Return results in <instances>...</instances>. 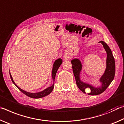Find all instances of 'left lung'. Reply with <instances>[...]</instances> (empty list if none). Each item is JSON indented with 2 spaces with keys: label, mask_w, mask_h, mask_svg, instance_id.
<instances>
[{
  "label": "left lung",
  "mask_w": 124,
  "mask_h": 124,
  "mask_svg": "<svg viewBox=\"0 0 124 124\" xmlns=\"http://www.w3.org/2000/svg\"><path fill=\"white\" fill-rule=\"evenodd\" d=\"M99 43H101L105 51L107 52V57L106 61V69L105 70L104 74L100 78V82L102 83V85L99 87H94L90 84H86L81 81L80 78V75L81 70H82V64L81 61L78 59H74L71 60V64L72 65V70L74 72L75 78L77 86L78 88L84 93L85 92V90L87 88H90L91 92L88 93L90 95H98L103 93L106 90L109 85L112 82L114 78L115 73V64L114 58L112 52L109 46L105 43L104 42L99 41Z\"/></svg>",
  "instance_id": "1"
}]
</instances>
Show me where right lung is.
<instances>
[{
    "instance_id": "1",
    "label": "right lung",
    "mask_w": 124,
    "mask_h": 124,
    "mask_svg": "<svg viewBox=\"0 0 124 124\" xmlns=\"http://www.w3.org/2000/svg\"><path fill=\"white\" fill-rule=\"evenodd\" d=\"M62 59H60V58L58 59L57 60H56L55 61L54 63L53 64V67L52 72V78H53V81H54L53 84L51 86L48 87V88H46V90L42 91L40 92L30 93V92H26V91L22 90V89L20 88L19 87H18L17 85H16L15 82H14V80H13V78H12V76L11 75L10 72V76L11 80L12 81V82H13V84L15 85V86L17 87L18 89H19L20 91H21V92L23 93V94H25L27 96L29 97H31V98H42V97H45L46 96H47V95H48L49 94H50V93L52 92V91H53V90L54 86V80H55V76H56V72H57L60 66L61 65V64H62Z\"/></svg>"
}]
</instances>
